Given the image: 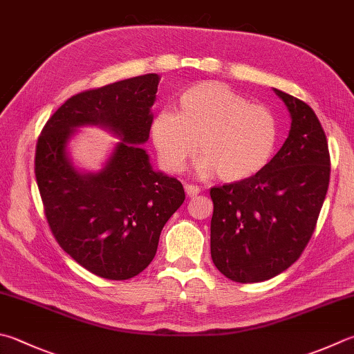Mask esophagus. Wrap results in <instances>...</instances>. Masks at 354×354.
Wrapping results in <instances>:
<instances>
[{"label":"esophagus","instance_id":"34e87169","mask_svg":"<svg viewBox=\"0 0 354 354\" xmlns=\"http://www.w3.org/2000/svg\"><path fill=\"white\" fill-rule=\"evenodd\" d=\"M185 192H186V196H188V197H196L200 192V188L196 185L185 183Z\"/></svg>","mask_w":354,"mask_h":354}]
</instances>
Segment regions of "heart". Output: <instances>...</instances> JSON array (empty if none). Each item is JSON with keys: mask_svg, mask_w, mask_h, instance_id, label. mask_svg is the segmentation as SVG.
<instances>
[{"mask_svg": "<svg viewBox=\"0 0 354 354\" xmlns=\"http://www.w3.org/2000/svg\"><path fill=\"white\" fill-rule=\"evenodd\" d=\"M160 162L168 171L185 168L197 148L198 171L239 182L262 171L274 154L277 124L271 112L222 83L192 86L180 97V112L162 109L151 126Z\"/></svg>", "mask_w": 354, "mask_h": 354, "instance_id": "1", "label": "heart"}]
</instances>
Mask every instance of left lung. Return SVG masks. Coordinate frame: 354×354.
I'll list each match as a JSON object with an SVG mask.
<instances>
[{"mask_svg": "<svg viewBox=\"0 0 354 354\" xmlns=\"http://www.w3.org/2000/svg\"><path fill=\"white\" fill-rule=\"evenodd\" d=\"M274 94L291 118L283 146L256 176L211 189L212 262L240 283L268 281L301 257L328 189V143L315 111Z\"/></svg>", "mask_w": 354, "mask_h": 354, "instance_id": "left-lung-1", "label": "left lung"}]
</instances>
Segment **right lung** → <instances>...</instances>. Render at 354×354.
<instances>
[{"instance_id":"obj_1","label":"right lung","mask_w":354,"mask_h":354,"mask_svg":"<svg viewBox=\"0 0 354 354\" xmlns=\"http://www.w3.org/2000/svg\"><path fill=\"white\" fill-rule=\"evenodd\" d=\"M157 86V73H146L73 95L37 143L35 176L53 236L75 262L111 281L152 262L160 232L185 200L182 183L152 168L140 146L149 138ZM84 125L119 138L98 171L80 170L70 156Z\"/></svg>"}]
</instances>
